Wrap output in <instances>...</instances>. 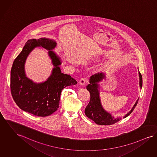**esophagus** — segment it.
<instances>
[{"label":"esophagus","instance_id":"34e87169","mask_svg":"<svg viewBox=\"0 0 157 157\" xmlns=\"http://www.w3.org/2000/svg\"><path fill=\"white\" fill-rule=\"evenodd\" d=\"M87 82H88V80H87V78H81V79L80 80V81H79L80 84L82 86L85 85Z\"/></svg>","mask_w":157,"mask_h":157}]
</instances>
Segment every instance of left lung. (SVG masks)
<instances>
[{
	"label": "left lung",
	"instance_id": "8db88e82",
	"mask_svg": "<svg viewBox=\"0 0 157 157\" xmlns=\"http://www.w3.org/2000/svg\"><path fill=\"white\" fill-rule=\"evenodd\" d=\"M139 75L140 87L141 89L143 86V79L141 73ZM106 78L104 73H98L91 76L90 78V84L87 86V90L90 93V100L85 109L86 115L93 120L96 124L99 125H110L119 122L122 119L121 117H114L112 115L105 110L101 104L99 97V85L98 82ZM139 99L136 101L132 109L127 113L123 117L125 118L128 116L134 110L138 103Z\"/></svg>",
	"mask_w": 157,
	"mask_h": 157
}]
</instances>
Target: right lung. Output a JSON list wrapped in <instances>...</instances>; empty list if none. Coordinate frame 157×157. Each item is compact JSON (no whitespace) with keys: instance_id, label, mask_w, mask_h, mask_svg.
Wrapping results in <instances>:
<instances>
[{"instance_id":"right-lung-1","label":"right lung","mask_w":157,"mask_h":157,"mask_svg":"<svg viewBox=\"0 0 157 157\" xmlns=\"http://www.w3.org/2000/svg\"><path fill=\"white\" fill-rule=\"evenodd\" d=\"M56 44V41L46 38L29 40L12 66L10 89L13 98L21 109L35 116H49L58 110L62 90L77 83L70 75L62 73L59 67L62 64L60 58L52 51ZM36 47L49 51L48 55L54 66L51 76L40 83L30 80L25 71L26 59Z\"/></svg>"}]
</instances>
